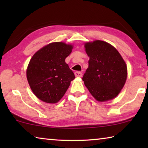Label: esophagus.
<instances>
[{
    "label": "esophagus",
    "instance_id": "esophagus-1",
    "mask_svg": "<svg viewBox=\"0 0 148 148\" xmlns=\"http://www.w3.org/2000/svg\"><path fill=\"white\" fill-rule=\"evenodd\" d=\"M74 74H75V76H76V77H81L82 76V72H76L74 73Z\"/></svg>",
    "mask_w": 148,
    "mask_h": 148
}]
</instances>
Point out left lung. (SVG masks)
Masks as SVG:
<instances>
[{
    "instance_id": "1",
    "label": "left lung",
    "mask_w": 148,
    "mask_h": 148,
    "mask_svg": "<svg viewBox=\"0 0 148 148\" xmlns=\"http://www.w3.org/2000/svg\"><path fill=\"white\" fill-rule=\"evenodd\" d=\"M89 57V67L82 79L98 101L111 100L119 93L127 76V68L117 50L106 42L95 40L85 44Z\"/></svg>"
}]
</instances>
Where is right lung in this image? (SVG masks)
Here are the masks:
<instances>
[{
	"label": "right lung",
	"instance_id": "right-lung-1",
	"mask_svg": "<svg viewBox=\"0 0 148 148\" xmlns=\"http://www.w3.org/2000/svg\"><path fill=\"white\" fill-rule=\"evenodd\" d=\"M72 46L54 42L42 47L29 62L27 77L32 92L41 101L56 103L75 78L74 72L65 62Z\"/></svg>",
	"mask_w": 148,
	"mask_h": 148
}]
</instances>
